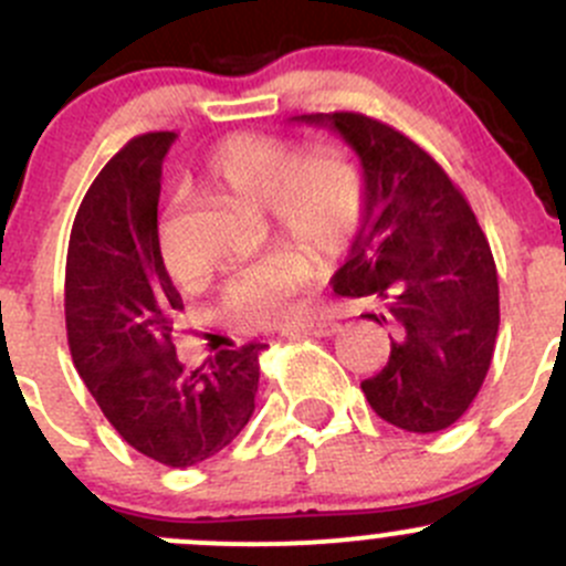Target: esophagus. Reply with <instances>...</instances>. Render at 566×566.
Listing matches in <instances>:
<instances>
[{
  "instance_id": "34e87169",
  "label": "esophagus",
  "mask_w": 566,
  "mask_h": 566,
  "mask_svg": "<svg viewBox=\"0 0 566 566\" xmlns=\"http://www.w3.org/2000/svg\"><path fill=\"white\" fill-rule=\"evenodd\" d=\"M337 329H340V324H335V322H307V324H302V326H291V329H285L283 335H289V337H296V335L332 337Z\"/></svg>"
}]
</instances>
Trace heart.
<instances>
[{
    "instance_id": "1",
    "label": "heart",
    "mask_w": 566,
    "mask_h": 566,
    "mask_svg": "<svg viewBox=\"0 0 566 566\" xmlns=\"http://www.w3.org/2000/svg\"><path fill=\"white\" fill-rule=\"evenodd\" d=\"M201 174L214 188L264 207L277 229L322 253L343 248L363 212L357 171L340 149L332 147L296 155L281 138L244 133L226 138L203 157ZM157 253L174 281L188 277V261L166 229L157 240ZM311 275L313 264L305 250L277 248L226 283L223 313L242 326L289 322Z\"/></svg>"
}]
</instances>
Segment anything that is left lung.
<instances>
[{
    "label": "left lung",
    "mask_w": 566,
    "mask_h": 566,
    "mask_svg": "<svg viewBox=\"0 0 566 566\" xmlns=\"http://www.w3.org/2000/svg\"><path fill=\"white\" fill-rule=\"evenodd\" d=\"M337 133L363 166V218L340 296H368L365 313L389 329V363L365 378L373 411L409 433L463 417L491 368L499 335V277L491 244L463 193L422 147L352 111L294 116Z\"/></svg>",
    "instance_id": "left-lung-1"
}]
</instances>
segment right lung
<instances>
[{
	"label": "right lung",
	"instance_id": "obj_1",
	"mask_svg": "<svg viewBox=\"0 0 566 566\" xmlns=\"http://www.w3.org/2000/svg\"><path fill=\"white\" fill-rule=\"evenodd\" d=\"M174 133H144L106 163L70 231L65 322L73 365L116 433L171 469L212 458L255 409L261 343L185 370L174 348L182 296L157 253L163 157Z\"/></svg>",
	"mask_w": 566,
	"mask_h": 566
}]
</instances>
